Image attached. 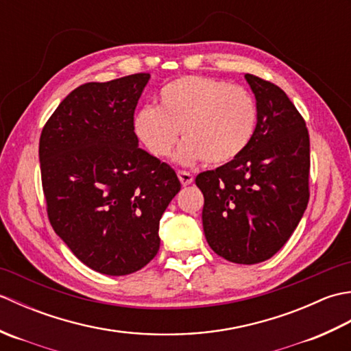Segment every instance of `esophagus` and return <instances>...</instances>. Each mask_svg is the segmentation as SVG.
Returning a JSON list of instances; mask_svg holds the SVG:
<instances>
[{
	"instance_id": "obj_1",
	"label": "esophagus",
	"mask_w": 351,
	"mask_h": 351,
	"mask_svg": "<svg viewBox=\"0 0 351 351\" xmlns=\"http://www.w3.org/2000/svg\"><path fill=\"white\" fill-rule=\"evenodd\" d=\"M178 178H180V181H181L182 185H190L193 182V180H195L190 171H185V170L178 171Z\"/></svg>"
}]
</instances>
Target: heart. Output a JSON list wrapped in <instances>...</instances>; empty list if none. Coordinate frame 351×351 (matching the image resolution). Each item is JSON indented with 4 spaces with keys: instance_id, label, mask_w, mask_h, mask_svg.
<instances>
[{
    "instance_id": "b5f03b06",
    "label": "heart",
    "mask_w": 351,
    "mask_h": 351,
    "mask_svg": "<svg viewBox=\"0 0 351 351\" xmlns=\"http://www.w3.org/2000/svg\"><path fill=\"white\" fill-rule=\"evenodd\" d=\"M256 121V102L244 87L219 78L187 75L161 88L156 108L138 111L134 132L156 158L171 154L181 131L185 143L176 155L181 164L202 160L226 164L247 149Z\"/></svg>"
}]
</instances>
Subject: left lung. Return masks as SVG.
I'll list each match as a JSON object with an SVG mask.
<instances>
[{
  "label": "left lung",
  "instance_id": "obj_1",
  "mask_svg": "<svg viewBox=\"0 0 351 351\" xmlns=\"http://www.w3.org/2000/svg\"><path fill=\"white\" fill-rule=\"evenodd\" d=\"M258 121L247 149L196 176L205 238L219 256L258 264L282 249L309 200V134L280 87L245 73Z\"/></svg>",
  "mask_w": 351,
  "mask_h": 351
}]
</instances>
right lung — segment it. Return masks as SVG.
I'll return each mask as SVG.
<instances>
[{"mask_svg":"<svg viewBox=\"0 0 351 351\" xmlns=\"http://www.w3.org/2000/svg\"><path fill=\"white\" fill-rule=\"evenodd\" d=\"M151 75L77 87L43 126L39 160L56 234L108 276L143 268L160 249V219L181 182L138 147L134 111Z\"/></svg>","mask_w":351,"mask_h":351,"instance_id":"1","label":"right lung"}]
</instances>
